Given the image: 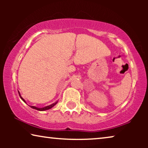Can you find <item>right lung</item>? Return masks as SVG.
Returning <instances> with one entry per match:
<instances>
[{"mask_svg":"<svg viewBox=\"0 0 148 148\" xmlns=\"http://www.w3.org/2000/svg\"><path fill=\"white\" fill-rule=\"evenodd\" d=\"M19 96H20V98H21V100L23 101V102H25V100H24V99L22 98V97L20 96V94H19ZM56 103L57 102H55V103H54V104H51V105H50V106H46V107H44V108H37V107H36V106H30V107H31V108H34V109H36V110H40V111H44V110H48V109H50V108H52V107H53L54 105H55Z\"/></svg>","mask_w":148,"mask_h":148,"instance_id":"add662e5","label":"right lung"}]
</instances>
